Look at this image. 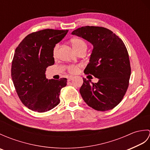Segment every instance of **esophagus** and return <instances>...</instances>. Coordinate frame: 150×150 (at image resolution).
<instances>
[{
	"label": "esophagus",
	"mask_w": 150,
	"mask_h": 150,
	"mask_svg": "<svg viewBox=\"0 0 150 150\" xmlns=\"http://www.w3.org/2000/svg\"><path fill=\"white\" fill-rule=\"evenodd\" d=\"M73 79V76H69V77H68V81H71Z\"/></svg>",
	"instance_id": "1"
}]
</instances>
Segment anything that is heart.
I'll return each instance as SVG.
<instances>
[{"label":"heart","mask_w":150,"mask_h":150,"mask_svg":"<svg viewBox=\"0 0 150 150\" xmlns=\"http://www.w3.org/2000/svg\"><path fill=\"white\" fill-rule=\"evenodd\" d=\"M70 42H71V46L75 50L76 52H78L79 51L82 50V49H86L87 48V45L86 42L83 40L81 39H73L70 40ZM59 45L57 44V45L54 47L53 50V55L54 57H55L57 55V50H58ZM81 67V64H73V65H69L67 67V69H68V71L70 73H77L79 69Z\"/></svg>","instance_id":"heart-1"}]
</instances>
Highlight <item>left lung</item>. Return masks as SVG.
<instances>
[{
    "label": "left lung",
    "mask_w": 150,
    "mask_h": 150,
    "mask_svg": "<svg viewBox=\"0 0 150 150\" xmlns=\"http://www.w3.org/2000/svg\"><path fill=\"white\" fill-rule=\"evenodd\" d=\"M91 43L93 49L84 73L98 79L97 83L83 78L80 93L97 111L112 110L123 98L129 86L131 67L125 44L103 27L83 26L71 33Z\"/></svg>",
    "instance_id": "left-lung-1"
}]
</instances>
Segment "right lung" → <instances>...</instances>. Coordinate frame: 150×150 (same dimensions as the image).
Instances as JSON below:
<instances>
[{"instance_id":"add662e5","label":"right lung","mask_w":150,"mask_h":150,"mask_svg":"<svg viewBox=\"0 0 150 150\" xmlns=\"http://www.w3.org/2000/svg\"><path fill=\"white\" fill-rule=\"evenodd\" d=\"M68 30L46 29L30 33L15 50L11 78L18 96L24 106L39 113L51 110L60 103V90L67 79L46 77V68L54 64L53 50Z\"/></svg>"}]
</instances>
